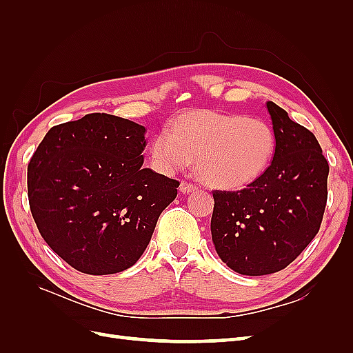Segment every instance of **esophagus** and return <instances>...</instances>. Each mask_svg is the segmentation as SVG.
Returning a JSON list of instances; mask_svg holds the SVG:
<instances>
[{
    "label": "esophagus",
    "instance_id": "34e87169",
    "mask_svg": "<svg viewBox=\"0 0 353 353\" xmlns=\"http://www.w3.org/2000/svg\"><path fill=\"white\" fill-rule=\"evenodd\" d=\"M179 190H181V193H191V191H194V190H197V187L194 185V184H191V183H187V181H183V183H181V185H179Z\"/></svg>",
    "mask_w": 353,
    "mask_h": 353
}]
</instances>
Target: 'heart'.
I'll list each match as a JSON object with an SVG mask.
<instances>
[{
  "label": "heart",
  "mask_w": 353,
  "mask_h": 353,
  "mask_svg": "<svg viewBox=\"0 0 353 353\" xmlns=\"http://www.w3.org/2000/svg\"><path fill=\"white\" fill-rule=\"evenodd\" d=\"M276 137L262 119L243 114L196 110L162 128L152 143L154 166L175 174L193 165L206 184L237 190L258 179L272 162Z\"/></svg>",
  "instance_id": "1"
}]
</instances>
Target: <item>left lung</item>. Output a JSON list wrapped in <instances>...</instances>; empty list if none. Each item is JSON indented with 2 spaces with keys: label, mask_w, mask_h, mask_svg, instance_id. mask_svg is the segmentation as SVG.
I'll return each instance as SVG.
<instances>
[{
  "label": "left lung",
  "mask_w": 353,
  "mask_h": 353,
  "mask_svg": "<svg viewBox=\"0 0 353 353\" xmlns=\"http://www.w3.org/2000/svg\"><path fill=\"white\" fill-rule=\"evenodd\" d=\"M266 108L276 137L271 165L243 190L213 191V244L243 275L290 265L316 236L327 205L330 168L315 135L275 103Z\"/></svg>",
  "instance_id": "8db88e82"
}]
</instances>
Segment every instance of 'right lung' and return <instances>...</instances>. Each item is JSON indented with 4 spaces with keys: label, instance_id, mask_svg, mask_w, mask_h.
<instances>
[{
    "label": "right lung",
    "instance_id": "1",
    "mask_svg": "<svg viewBox=\"0 0 353 353\" xmlns=\"http://www.w3.org/2000/svg\"><path fill=\"white\" fill-rule=\"evenodd\" d=\"M145 128L108 113L52 126L28 165L42 239L72 268L108 275L132 266L179 181L143 168Z\"/></svg>",
    "mask_w": 353,
    "mask_h": 353
}]
</instances>
